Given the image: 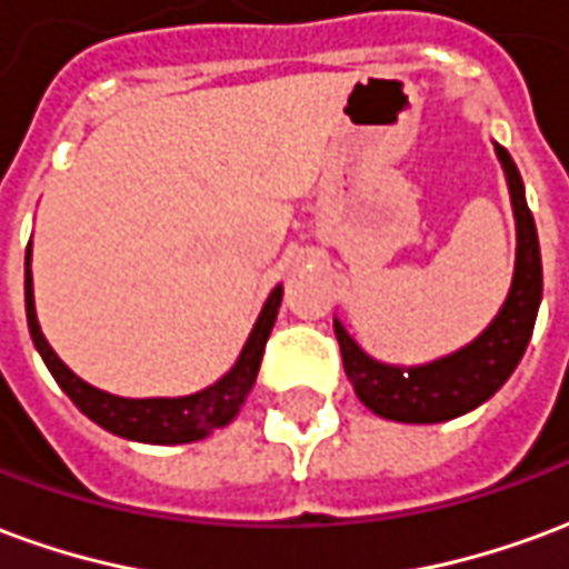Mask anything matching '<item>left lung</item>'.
<instances>
[{"label": "left lung", "instance_id": "left-lung-1", "mask_svg": "<svg viewBox=\"0 0 569 569\" xmlns=\"http://www.w3.org/2000/svg\"><path fill=\"white\" fill-rule=\"evenodd\" d=\"M502 163L509 200L515 216V271L509 296L488 322V329L469 345L448 357L423 366H390L369 357L347 332L345 322L335 320V338L341 345L345 371L359 402L378 418L399 423H441L472 411L509 381L521 362L527 341L533 335L539 301H542V259L533 216L527 210L525 182L512 154L493 142Z\"/></svg>", "mask_w": 569, "mask_h": 569}]
</instances>
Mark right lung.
Here are the masks:
<instances>
[{
	"mask_svg": "<svg viewBox=\"0 0 569 569\" xmlns=\"http://www.w3.org/2000/svg\"><path fill=\"white\" fill-rule=\"evenodd\" d=\"M32 243L27 247V322H30L32 345L44 359L48 371L54 375L60 390L76 402L81 415L97 423V427L109 429L112 436L130 441H146V445H188V441L207 439L212 429L224 427L237 418L240 406L247 402L249 390L259 375L261 353L271 338L277 310L283 301V286H273L268 301L261 305V313L252 332H249L247 345L240 350V357L231 369L224 371L222 378L210 383L207 390L188 396H151V399H128V396L106 393L93 383L81 381L76 371L69 369L63 359L57 357L54 347L48 345L42 335L39 317H36V298H32Z\"/></svg>",
	"mask_w": 569,
	"mask_h": 569,
	"instance_id": "right-lung-1",
	"label": "right lung"
}]
</instances>
